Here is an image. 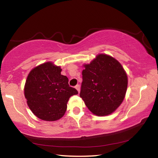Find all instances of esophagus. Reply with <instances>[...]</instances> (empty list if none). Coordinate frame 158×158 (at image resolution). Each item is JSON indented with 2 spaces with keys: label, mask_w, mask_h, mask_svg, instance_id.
Listing matches in <instances>:
<instances>
[{
  "label": "esophagus",
  "mask_w": 158,
  "mask_h": 158,
  "mask_svg": "<svg viewBox=\"0 0 158 158\" xmlns=\"http://www.w3.org/2000/svg\"><path fill=\"white\" fill-rule=\"evenodd\" d=\"M75 89L77 90V91H78V93L80 92V85H77L75 86Z\"/></svg>",
  "instance_id": "obj_1"
}]
</instances>
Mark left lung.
Here are the masks:
<instances>
[{
	"label": "left lung",
	"instance_id": "8db88e82",
	"mask_svg": "<svg viewBox=\"0 0 158 158\" xmlns=\"http://www.w3.org/2000/svg\"><path fill=\"white\" fill-rule=\"evenodd\" d=\"M84 67L80 97L96 116L112 114L123 101L127 88V77L121 64L102 53Z\"/></svg>",
	"mask_w": 158,
	"mask_h": 158
}]
</instances>
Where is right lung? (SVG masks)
Instances as JSON below:
<instances>
[{
  "mask_svg": "<svg viewBox=\"0 0 158 158\" xmlns=\"http://www.w3.org/2000/svg\"><path fill=\"white\" fill-rule=\"evenodd\" d=\"M60 66L47 62L28 74L24 86L28 106L43 121H54L65 114L69 98L78 91L68 84V78L60 74Z\"/></svg>",
  "mask_w": 158,
  "mask_h": 158,
  "instance_id": "obj_1",
  "label": "right lung"
}]
</instances>
